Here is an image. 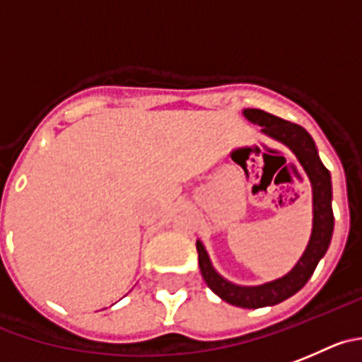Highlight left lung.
<instances>
[{"instance_id":"left-lung-1","label":"left lung","mask_w":362,"mask_h":362,"mask_svg":"<svg viewBox=\"0 0 362 362\" xmlns=\"http://www.w3.org/2000/svg\"><path fill=\"white\" fill-rule=\"evenodd\" d=\"M243 114L253 123L261 124L262 132L291 148L293 153L298 157L300 164L303 165V170L309 175L310 184H313V235H310L309 245H307L305 253L302 255L298 264L282 279L262 284V286H255V288H243V286L227 282L214 272L204 245L197 241L200 272L209 288L219 298L232 303V305L245 307V309H259V307L275 305V303L284 302L286 298L298 293L305 286L307 280L313 276L320 259L325 255L334 230V214L332 204H330L332 202V185H330L329 170L320 160L313 137L300 124L280 119V117L259 109H245Z\"/></svg>"}]
</instances>
